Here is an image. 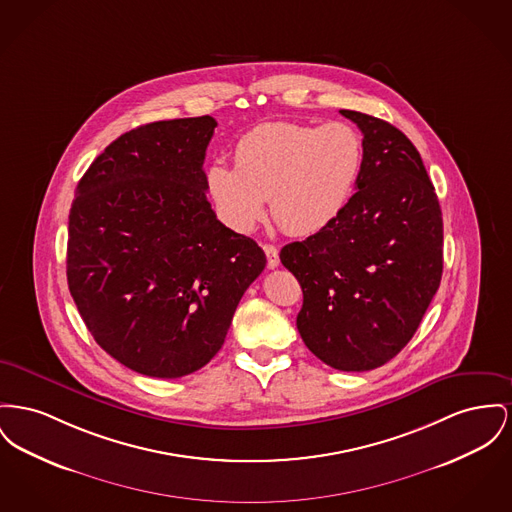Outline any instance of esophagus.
<instances>
[{
  "label": "esophagus",
  "instance_id": "obj_1",
  "mask_svg": "<svg viewBox=\"0 0 512 512\" xmlns=\"http://www.w3.org/2000/svg\"><path fill=\"white\" fill-rule=\"evenodd\" d=\"M263 249H265V253H267V265H269V269H276V267L280 265V257H278V249H276V245H272V243H265V245H263Z\"/></svg>",
  "mask_w": 512,
  "mask_h": 512
}]
</instances>
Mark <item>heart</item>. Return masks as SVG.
Returning a JSON list of instances; mask_svg holds the SVG:
<instances>
[{"mask_svg":"<svg viewBox=\"0 0 512 512\" xmlns=\"http://www.w3.org/2000/svg\"><path fill=\"white\" fill-rule=\"evenodd\" d=\"M363 166L361 135L344 121H265L234 145V168L212 164L207 189L220 218L249 232L265 214L292 236L327 228L348 205Z\"/></svg>","mask_w":512,"mask_h":512,"instance_id":"1","label":"heart"}]
</instances>
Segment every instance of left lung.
I'll list each match as a JSON object with an SVG mask.
<instances>
[{"instance_id":"8db88e82","label":"left lung","mask_w":512,"mask_h":512,"mask_svg":"<svg viewBox=\"0 0 512 512\" xmlns=\"http://www.w3.org/2000/svg\"><path fill=\"white\" fill-rule=\"evenodd\" d=\"M363 133L356 193L327 228L282 247L300 282L298 331L340 371L392 360L418 331L443 274V216L420 152L389 121L340 110Z\"/></svg>"}]
</instances>
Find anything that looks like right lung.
<instances>
[{"label":"right lung","mask_w":512,"mask_h":512,"mask_svg":"<svg viewBox=\"0 0 512 512\" xmlns=\"http://www.w3.org/2000/svg\"><path fill=\"white\" fill-rule=\"evenodd\" d=\"M216 120L154 121L110 143L69 211L67 284L94 340L160 379L216 356L267 257L226 228L203 170Z\"/></svg>","instance_id":"obj_1"}]
</instances>
